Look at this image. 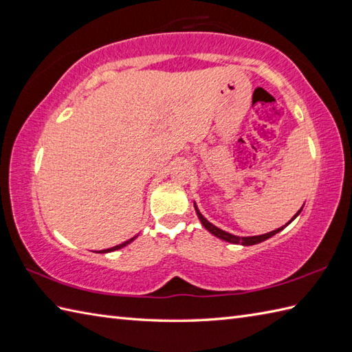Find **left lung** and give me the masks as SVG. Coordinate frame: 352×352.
I'll use <instances>...</instances> for the list:
<instances>
[{"label":"left lung","mask_w":352,"mask_h":352,"mask_svg":"<svg viewBox=\"0 0 352 352\" xmlns=\"http://www.w3.org/2000/svg\"><path fill=\"white\" fill-rule=\"evenodd\" d=\"M195 210H197V213H198V218H199V221H201V223H203V226L210 231V233L213 234V236H216V237H219V239H222V241H227V242H230V243H242V245H245V246H248V245H256V243H260V242H263V241H266V239H269V237H272L274 234H276L278 233V231H281L284 227L286 226H289V223L294 221L298 214L301 213V210H302V207H301V210L298 212L294 218H292V221H289L286 226L284 227H281V228H276V230H274V231H271V233H266V234H260V236H252V237H239V236H234V234H230V233H227V231H223V230H221V228H218V227H214L213 223H210L208 222L203 214L199 213V210L198 208L195 207Z\"/></svg>","instance_id":"8db88e82"}]
</instances>
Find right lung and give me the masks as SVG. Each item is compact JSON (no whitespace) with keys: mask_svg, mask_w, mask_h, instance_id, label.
<instances>
[{"mask_svg":"<svg viewBox=\"0 0 352 352\" xmlns=\"http://www.w3.org/2000/svg\"><path fill=\"white\" fill-rule=\"evenodd\" d=\"M134 239H136V236L134 237H131V239H129V241L126 242H124V243H121V245H116V246H113V248H109V250H102V251H100V252H110V251H116V250H119V248H122V246H125V245H129V243H131Z\"/></svg>","mask_w":352,"mask_h":352,"instance_id":"add662e5","label":"right lung"}]
</instances>
